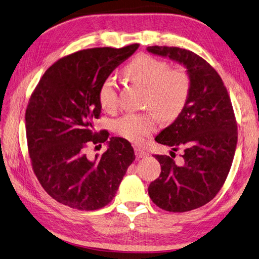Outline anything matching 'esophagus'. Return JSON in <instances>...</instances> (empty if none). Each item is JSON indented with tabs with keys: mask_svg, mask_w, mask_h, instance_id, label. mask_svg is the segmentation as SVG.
<instances>
[{
	"mask_svg": "<svg viewBox=\"0 0 259 259\" xmlns=\"http://www.w3.org/2000/svg\"><path fill=\"white\" fill-rule=\"evenodd\" d=\"M135 153H136L137 158H147L149 155V153L147 151H144V150L141 149V148H136Z\"/></svg>",
	"mask_w": 259,
	"mask_h": 259,
	"instance_id": "obj_1",
	"label": "esophagus"
}]
</instances>
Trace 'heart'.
Wrapping results in <instances>:
<instances>
[{
    "mask_svg": "<svg viewBox=\"0 0 259 259\" xmlns=\"http://www.w3.org/2000/svg\"><path fill=\"white\" fill-rule=\"evenodd\" d=\"M123 74L132 81L147 87V106L154 107L159 115L171 120L182 111L190 94V79L182 69H169V65L150 55H139L125 66ZM102 109L112 111L118 104L117 86L112 78L102 81L98 93ZM158 113H127L113 124L116 134L123 139L139 143L157 128Z\"/></svg>",
    "mask_w": 259,
    "mask_h": 259,
    "instance_id": "obj_1",
    "label": "heart"
}]
</instances>
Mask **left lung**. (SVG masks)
Returning a JSON list of instances; mask_svg holds the SVG:
<instances>
[{
	"label": "left lung",
	"instance_id": "obj_1",
	"mask_svg": "<svg viewBox=\"0 0 259 259\" xmlns=\"http://www.w3.org/2000/svg\"><path fill=\"white\" fill-rule=\"evenodd\" d=\"M147 51L183 65L190 79L182 111L155 137L172 151L183 148L182 164L167 155H154L161 174L150 183L148 192L164 211H192L213 200L232 166L237 124L231 98L218 71L195 53L167 46H150Z\"/></svg>",
	"mask_w": 259,
	"mask_h": 259
}]
</instances>
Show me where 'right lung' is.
<instances>
[{"label": "right lung", "mask_w": 259, "mask_h": 259, "mask_svg": "<svg viewBox=\"0 0 259 259\" xmlns=\"http://www.w3.org/2000/svg\"><path fill=\"white\" fill-rule=\"evenodd\" d=\"M138 44L90 48L61 58L48 68L32 94L25 113L26 138L34 173L54 200L80 211L106 206L134 162V148L112 137L107 151L88 158L85 148L108 140L96 132L100 85Z\"/></svg>", "instance_id": "obj_1"}]
</instances>
